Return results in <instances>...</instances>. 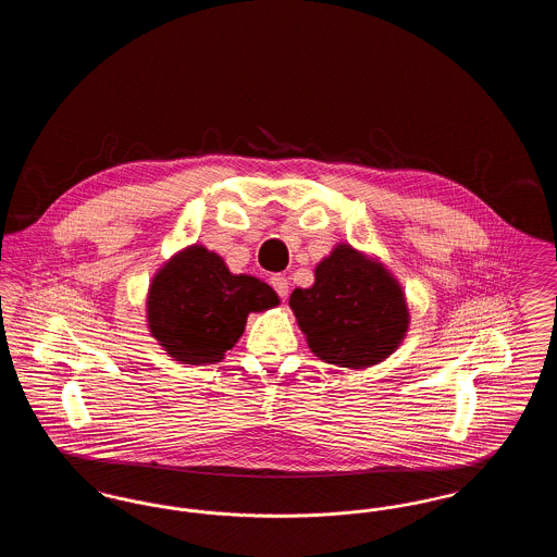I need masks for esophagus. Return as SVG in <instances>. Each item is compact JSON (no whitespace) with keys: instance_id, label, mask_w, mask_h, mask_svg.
Segmentation results:
<instances>
[{"instance_id":"esophagus-1","label":"esophagus","mask_w":557,"mask_h":557,"mask_svg":"<svg viewBox=\"0 0 557 557\" xmlns=\"http://www.w3.org/2000/svg\"><path fill=\"white\" fill-rule=\"evenodd\" d=\"M271 286H273V290L277 292V296L280 298H288V292H290V286H288V280H286V275H273L271 277Z\"/></svg>"}]
</instances>
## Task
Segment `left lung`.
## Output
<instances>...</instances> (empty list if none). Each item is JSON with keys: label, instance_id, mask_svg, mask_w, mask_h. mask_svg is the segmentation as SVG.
<instances>
[{"label": "left lung", "instance_id": "obj_1", "mask_svg": "<svg viewBox=\"0 0 557 557\" xmlns=\"http://www.w3.org/2000/svg\"><path fill=\"white\" fill-rule=\"evenodd\" d=\"M290 309L321 361L363 370L397 350L409 309L397 280L341 244L315 267V284L290 294Z\"/></svg>", "mask_w": 557, "mask_h": 557}]
</instances>
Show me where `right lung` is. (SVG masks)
Segmentation results:
<instances>
[{
	"mask_svg": "<svg viewBox=\"0 0 557 557\" xmlns=\"http://www.w3.org/2000/svg\"><path fill=\"white\" fill-rule=\"evenodd\" d=\"M280 302L265 282L234 275L219 255L189 246L160 269L148 292V325L160 346L187 366L219 363L244 334L248 313Z\"/></svg>",
	"mask_w": 557,
	"mask_h": 557,
	"instance_id": "right-lung-1",
	"label": "right lung"
}]
</instances>
